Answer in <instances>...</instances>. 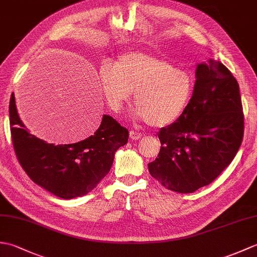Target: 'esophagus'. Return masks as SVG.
<instances>
[{"label":"esophagus","instance_id":"obj_1","mask_svg":"<svg viewBox=\"0 0 257 257\" xmlns=\"http://www.w3.org/2000/svg\"><path fill=\"white\" fill-rule=\"evenodd\" d=\"M129 137L132 140H139L141 137H143V135H141L140 133H137V132H130Z\"/></svg>","mask_w":257,"mask_h":257}]
</instances>
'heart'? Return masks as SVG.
I'll return each instance as SVG.
<instances>
[{"label": "heart", "mask_w": 257, "mask_h": 257, "mask_svg": "<svg viewBox=\"0 0 257 257\" xmlns=\"http://www.w3.org/2000/svg\"><path fill=\"white\" fill-rule=\"evenodd\" d=\"M107 105L117 111L134 92L136 117L154 128L170 125L181 117L193 94V79L171 63L145 52H128L98 73Z\"/></svg>", "instance_id": "b5f03b06"}]
</instances>
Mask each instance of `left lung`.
Instances as JSON below:
<instances>
[{
    "label": "left lung",
    "mask_w": 257,
    "mask_h": 257,
    "mask_svg": "<svg viewBox=\"0 0 257 257\" xmlns=\"http://www.w3.org/2000/svg\"><path fill=\"white\" fill-rule=\"evenodd\" d=\"M188 107L160 129V152L148 165L163 187L192 193L220 176L242 144L244 116L236 79L214 59L198 64Z\"/></svg>",
    "instance_id": "8db88e82"
}]
</instances>
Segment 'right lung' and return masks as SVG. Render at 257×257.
I'll return each instance as SVG.
<instances>
[{"mask_svg": "<svg viewBox=\"0 0 257 257\" xmlns=\"http://www.w3.org/2000/svg\"><path fill=\"white\" fill-rule=\"evenodd\" d=\"M13 147L22 168L32 181L62 199L89 193L110 171L116 151L128 141V130L103 114L99 128L85 140L57 145L32 135L22 121L14 94L10 100Z\"/></svg>", "mask_w": 257, "mask_h": 257, "instance_id": "obj_1", "label": "right lung"}]
</instances>
